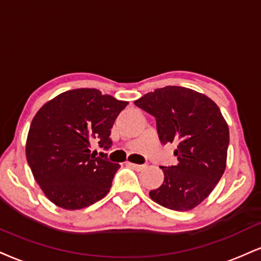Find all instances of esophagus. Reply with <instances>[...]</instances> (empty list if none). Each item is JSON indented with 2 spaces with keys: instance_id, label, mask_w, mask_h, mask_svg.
<instances>
[{
  "instance_id": "34e87169",
  "label": "esophagus",
  "mask_w": 261,
  "mask_h": 261,
  "mask_svg": "<svg viewBox=\"0 0 261 261\" xmlns=\"http://www.w3.org/2000/svg\"><path fill=\"white\" fill-rule=\"evenodd\" d=\"M128 166H131V168L136 169V170H143L144 168H146V164H135V163H127Z\"/></svg>"
}]
</instances>
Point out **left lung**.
<instances>
[{"label":"left lung","mask_w":261,"mask_h":261,"mask_svg":"<svg viewBox=\"0 0 261 261\" xmlns=\"http://www.w3.org/2000/svg\"><path fill=\"white\" fill-rule=\"evenodd\" d=\"M135 105L155 118L163 144H177L178 163L161 166L164 182L149 197L171 210L193 209L214 190L226 168L230 134L220 109L206 96L181 86L156 89Z\"/></svg>","instance_id":"left-lung-1"}]
</instances>
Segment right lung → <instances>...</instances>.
Segmentation results:
<instances>
[{
    "label": "right lung",
    "instance_id": "right-lung-1",
    "mask_svg": "<svg viewBox=\"0 0 261 261\" xmlns=\"http://www.w3.org/2000/svg\"><path fill=\"white\" fill-rule=\"evenodd\" d=\"M127 102L96 89L63 92L47 102L31 121L27 159L46 197L63 209L76 210L102 199L120 168L107 153L113 124Z\"/></svg>",
    "mask_w": 261,
    "mask_h": 261
}]
</instances>
